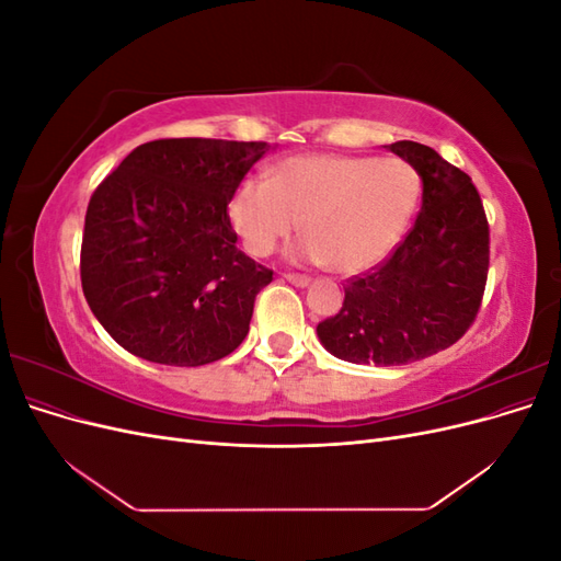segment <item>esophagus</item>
<instances>
[{
    "instance_id": "obj_1",
    "label": "esophagus",
    "mask_w": 561,
    "mask_h": 561,
    "mask_svg": "<svg viewBox=\"0 0 561 561\" xmlns=\"http://www.w3.org/2000/svg\"><path fill=\"white\" fill-rule=\"evenodd\" d=\"M285 280L297 285V287H307L311 283V278L307 274H285Z\"/></svg>"
}]
</instances>
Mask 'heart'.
Returning a JSON list of instances; mask_svg holds the SVG:
<instances>
[{"label": "heart", "mask_w": 561, "mask_h": 561, "mask_svg": "<svg viewBox=\"0 0 561 561\" xmlns=\"http://www.w3.org/2000/svg\"><path fill=\"white\" fill-rule=\"evenodd\" d=\"M419 201L421 175L410 161L307 154L276 165L268 182H241L229 217L254 257H268L301 222L299 257L355 274L400 243Z\"/></svg>", "instance_id": "heart-1"}]
</instances>
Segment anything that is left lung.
I'll use <instances>...</instances> for the list:
<instances>
[{
  "label": "left lung",
  "mask_w": 561,
  "mask_h": 561,
  "mask_svg": "<svg viewBox=\"0 0 561 561\" xmlns=\"http://www.w3.org/2000/svg\"><path fill=\"white\" fill-rule=\"evenodd\" d=\"M388 147L421 175V213L383 262L346 280L339 313L318 322L322 346L355 365H407L456 344L489 274V222L470 175L426 145Z\"/></svg>",
  "instance_id": "8db88e82"
}]
</instances>
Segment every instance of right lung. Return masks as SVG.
Segmentation results:
<instances>
[{
    "label": "right lung",
    "instance_id": "add662e5",
    "mask_svg": "<svg viewBox=\"0 0 561 561\" xmlns=\"http://www.w3.org/2000/svg\"><path fill=\"white\" fill-rule=\"evenodd\" d=\"M266 142L165 138L135 147L89 201L81 287L128 353L196 367L243 344L274 271L236 248L227 213Z\"/></svg>",
    "mask_w": 561,
    "mask_h": 561
}]
</instances>
